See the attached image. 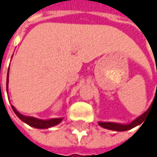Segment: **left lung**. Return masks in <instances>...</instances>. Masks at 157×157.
I'll list each match as a JSON object with an SVG mask.
<instances>
[{
    "label": "left lung",
    "mask_w": 157,
    "mask_h": 157,
    "mask_svg": "<svg viewBox=\"0 0 157 157\" xmlns=\"http://www.w3.org/2000/svg\"><path fill=\"white\" fill-rule=\"evenodd\" d=\"M150 107L145 111L144 113H143L142 115L139 116L137 118H136L135 120H133L130 124H117V123H113V122H98V124L100 125L101 127L105 128V129L116 130V131H125V130H129L130 129L136 127V126H137V125L141 124L144 121L145 117L148 116V113H149V110H150Z\"/></svg>",
    "instance_id": "obj_1"
}]
</instances>
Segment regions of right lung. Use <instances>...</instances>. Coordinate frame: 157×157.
<instances>
[{"mask_svg":"<svg viewBox=\"0 0 157 157\" xmlns=\"http://www.w3.org/2000/svg\"><path fill=\"white\" fill-rule=\"evenodd\" d=\"M9 71V68H8ZM7 87H8V73L7 76ZM12 109L13 112L16 114L18 117L24 123H26L27 124L32 126L33 128H37V129H47V128H51L52 126L59 124V123H61L63 117H59V118H52V119H48V120H42V119H39L33 117H27V116H24L21 114L14 107L13 105Z\"/></svg>","mask_w":157,"mask_h":157,"instance_id":"obj_1","label":"right lung"}]
</instances>
